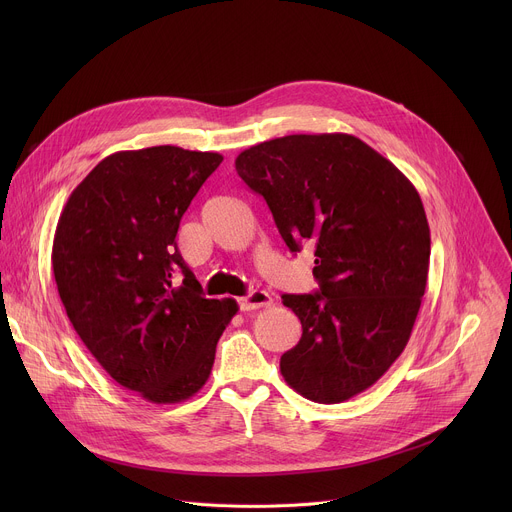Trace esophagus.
I'll list each match as a JSON object with an SVG mask.
<instances>
[{
	"mask_svg": "<svg viewBox=\"0 0 512 512\" xmlns=\"http://www.w3.org/2000/svg\"><path fill=\"white\" fill-rule=\"evenodd\" d=\"M273 300H271V296L267 294V291H263V289H253V291H249L247 296H243V298H239V308L243 310V312H251V310H257V308H265V306H269Z\"/></svg>",
	"mask_w": 512,
	"mask_h": 512,
	"instance_id": "1",
	"label": "esophagus"
}]
</instances>
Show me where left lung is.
Segmentation results:
<instances>
[{"label":"left lung","instance_id":"obj_1","mask_svg":"<svg viewBox=\"0 0 512 512\" xmlns=\"http://www.w3.org/2000/svg\"><path fill=\"white\" fill-rule=\"evenodd\" d=\"M237 174L261 194L291 253L314 243L316 294H283L302 322L279 369L316 403L375 385L409 342L429 269V225L415 186L348 133L253 145Z\"/></svg>","mask_w":512,"mask_h":512}]
</instances>
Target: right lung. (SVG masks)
I'll use <instances>...</instances> for the list:
<instances>
[{"mask_svg":"<svg viewBox=\"0 0 512 512\" xmlns=\"http://www.w3.org/2000/svg\"><path fill=\"white\" fill-rule=\"evenodd\" d=\"M221 162L176 145L111 154L72 190L56 225L52 269L72 328L121 387L158 405L204 387L239 310L202 296L176 245L182 214Z\"/></svg>","mask_w":512,"mask_h":512,"instance_id":"right-lung-1","label":"right lung"}]
</instances>
